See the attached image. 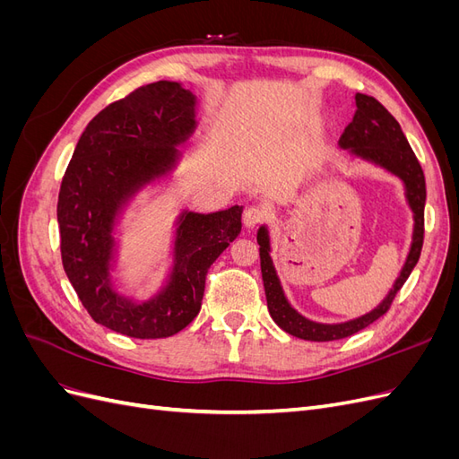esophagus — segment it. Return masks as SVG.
<instances>
[{
    "mask_svg": "<svg viewBox=\"0 0 459 459\" xmlns=\"http://www.w3.org/2000/svg\"><path fill=\"white\" fill-rule=\"evenodd\" d=\"M264 218H266V212H264V208H260V206H248L247 211L243 212V224L247 228H255V226L260 224Z\"/></svg>",
    "mask_w": 459,
    "mask_h": 459,
    "instance_id": "esophagus-1",
    "label": "esophagus"
}]
</instances>
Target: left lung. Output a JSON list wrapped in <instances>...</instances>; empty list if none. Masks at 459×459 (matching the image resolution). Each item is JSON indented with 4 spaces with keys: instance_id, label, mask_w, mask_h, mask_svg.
Masks as SVG:
<instances>
[{
    "instance_id": "8db88e82",
    "label": "left lung",
    "mask_w": 459,
    "mask_h": 459,
    "mask_svg": "<svg viewBox=\"0 0 459 459\" xmlns=\"http://www.w3.org/2000/svg\"><path fill=\"white\" fill-rule=\"evenodd\" d=\"M354 101H356L354 118L349 126L344 128L339 145L342 149H349L352 155L359 159L381 166V169L398 176L402 182H404L406 201L413 212L411 247L393 289L388 290V295L383 299V302L377 308H373L369 314L359 316L344 324H317L308 317L300 316L289 304L270 256L268 228L262 226L258 230L256 241L260 245V270H262L264 290H266L270 316L277 325H280L285 333H289V335L304 339V341L324 342V341L344 339V337L354 335L358 331L366 329L373 322H377V319L391 308L396 293L402 289V285L406 283L411 270L415 268V264H418L421 247H423V233H425L423 211H425L427 191H425V176L421 170V164L418 159H415L413 151L396 118L388 113V110L375 100V97L356 93Z\"/></svg>"
}]
</instances>
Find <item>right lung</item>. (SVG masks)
Instances as JSON below:
<instances>
[{
  "instance_id": "1",
  "label": "right lung",
  "mask_w": 459,
  "mask_h": 459,
  "mask_svg": "<svg viewBox=\"0 0 459 459\" xmlns=\"http://www.w3.org/2000/svg\"><path fill=\"white\" fill-rule=\"evenodd\" d=\"M197 97L160 80L110 103L80 135L61 182L57 221L63 268L95 324L132 339H164L201 310L212 262L241 231L243 206L178 218L169 281L143 302L113 287L115 224L137 191L176 169L178 145L195 132Z\"/></svg>"
}]
</instances>
